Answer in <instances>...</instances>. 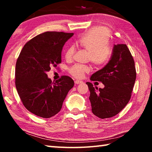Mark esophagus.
<instances>
[{
	"label": "esophagus",
	"instance_id": "1",
	"mask_svg": "<svg viewBox=\"0 0 152 152\" xmlns=\"http://www.w3.org/2000/svg\"><path fill=\"white\" fill-rule=\"evenodd\" d=\"M82 82H83L81 81V80H75V81H74V83L76 84H82Z\"/></svg>",
	"mask_w": 152,
	"mask_h": 152
}]
</instances>
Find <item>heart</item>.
Here are the masks:
<instances>
[{"label": "heart", "mask_w": 152, "mask_h": 152, "mask_svg": "<svg viewBox=\"0 0 152 152\" xmlns=\"http://www.w3.org/2000/svg\"><path fill=\"white\" fill-rule=\"evenodd\" d=\"M109 30L102 26L91 28L77 40V44L89 52V60L96 66H104L111 56V49L109 45ZM76 51L75 46L72 45L66 51L65 57L68 60L72 58ZM90 72L86 66L75 64L71 67L69 72L76 78H82Z\"/></svg>", "instance_id": "obj_1"}]
</instances>
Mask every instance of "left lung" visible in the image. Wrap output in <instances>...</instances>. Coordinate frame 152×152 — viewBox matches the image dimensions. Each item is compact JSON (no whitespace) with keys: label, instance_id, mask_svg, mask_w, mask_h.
I'll return each mask as SVG.
<instances>
[{"label":"left lung","instance_id":"1","mask_svg":"<svg viewBox=\"0 0 152 152\" xmlns=\"http://www.w3.org/2000/svg\"><path fill=\"white\" fill-rule=\"evenodd\" d=\"M91 80L101 82L103 88L98 89L86 82L90 91L92 112L101 119L114 117L129 101L136 79L135 62L127 45H114L109 62L94 73Z\"/></svg>","mask_w":152,"mask_h":152}]
</instances>
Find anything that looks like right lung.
Listing matches in <instances>:
<instances>
[{"instance_id": "1", "label": "right lung", "mask_w": 152, "mask_h": 152, "mask_svg": "<svg viewBox=\"0 0 152 152\" xmlns=\"http://www.w3.org/2000/svg\"><path fill=\"white\" fill-rule=\"evenodd\" d=\"M74 33L47 31L29 41L23 48L15 68V86L23 104L37 116L50 118L60 111L67 94L74 86L70 77L55 82L47 72L61 63V51Z\"/></svg>"}]
</instances>
